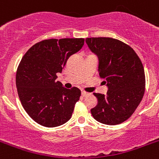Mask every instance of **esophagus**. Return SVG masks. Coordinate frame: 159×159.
<instances>
[{"mask_svg": "<svg viewBox=\"0 0 159 159\" xmlns=\"http://www.w3.org/2000/svg\"><path fill=\"white\" fill-rule=\"evenodd\" d=\"M81 95H82V97H87V96L89 95V93L84 92V91H82V92H81Z\"/></svg>", "mask_w": 159, "mask_h": 159, "instance_id": "obj_1", "label": "esophagus"}]
</instances>
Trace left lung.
<instances>
[{"mask_svg": "<svg viewBox=\"0 0 159 159\" xmlns=\"http://www.w3.org/2000/svg\"><path fill=\"white\" fill-rule=\"evenodd\" d=\"M85 42L98 57V72L107 87L106 95L93 93L98 104L91 113L102 124H120L133 114L144 96L145 75L141 61L130 46L117 39L88 38Z\"/></svg>", "mask_w": 159, "mask_h": 159, "instance_id": "obj_1", "label": "left lung"}]
</instances>
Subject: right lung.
<instances>
[{"label":"right lung","instance_id":"obj_1","mask_svg":"<svg viewBox=\"0 0 159 159\" xmlns=\"http://www.w3.org/2000/svg\"><path fill=\"white\" fill-rule=\"evenodd\" d=\"M84 43V39H48L34 44L23 57L16 72L18 94L26 112L39 125L56 127L71 117L80 90L63 87L56 80L57 74Z\"/></svg>","mask_w":159,"mask_h":159}]
</instances>
